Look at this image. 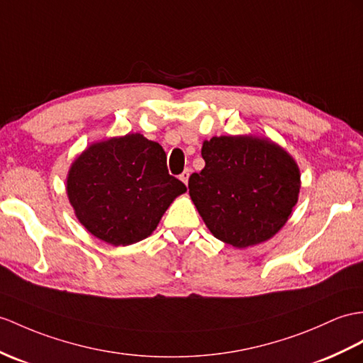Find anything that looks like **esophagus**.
I'll return each instance as SVG.
<instances>
[{"mask_svg": "<svg viewBox=\"0 0 363 363\" xmlns=\"http://www.w3.org/2000/svg\"><path fill=\"white\" fill-rule=\"evenodd\" d=\"M189 175H191V169H184V171L180 174V180H182L184 184H188Z\"/></svg>", "mask_w": 363, "mask_h": 363, "instance_id": "esophagus-1", "label": "esophagus"}]
</instances>
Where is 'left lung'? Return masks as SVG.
Instances as JSON below:
<instances>
[{"instance_id":"1","label":"left lung","mask_w":363,"mask_h":363,"mask_svg":"<svg viewBox=\"0 0 363 363\" xmlns=\"http://www.w3.org/2000/svg\"><path fill=\"white\" fill-rule=\"evenodd\" d=\"M205 167L189 177V196L216 238L234 248L267 242L293 212L300 171L268 138L222 135L203 141Z\"/></svg>"}]
</instances>
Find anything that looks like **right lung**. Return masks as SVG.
I'll return each mask as SVG.
<instances>
[{"mask_svg":"<svg viewBox=\"0 0 363 363\" xmlns=\"http://www.w3.org/2000/svg\"><path fill=\"white\" fill-rule=\"evenodd\" d=\"M66 184L79 223L113 246L151 235L174 199L186 192L167 172L163 147L141 134L92 143L75 158Z\"/></svg>","mask_w":363,"mask_h":363,"instance_id":"1","label":"right lung"}]
</instances>
